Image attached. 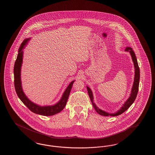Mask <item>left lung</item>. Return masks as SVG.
<instances>
[{"label": "left lung", "instance_id": "1", "mask_svg": "<svg viewBox=\"0 0 155 155\" xmlns=\"http://www.w3.org/2000/svg\"><path fill=\"white\" fill-rule=\"evenodd\" d=\"M126 52H129L130 55L131 56L133 62L134 63V82H133V85L131 88V93H130V97L127 99V100L124 102L123 105L121 107V108L116 112L115 113H108L107 112L104 111L101 109H100L98 107H97V105H96V104L94 103V101H93V93L92 90L91 89L90 87L87 86V92L89 96L90 99L91 100V102L92 103L93 107L94 108V110H96V111L99 114L104 116V117H108V116H112V117H116L119 115L120 114H122V113H124V112L126 111L131 104L134 103V101H135L137 95L138 93V87H139V82H140V68L138 64V62L137 60L136 56L134 54V52L133 51V49L131 47H126V49L124 50Z\"/></svg>", "mask_w": 155, "mask_h": 155}]
</instances>
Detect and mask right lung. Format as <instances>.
I'll list each match as a JSON object with an SVG mask.
<instances>
[{
  "label": "right lung",
  "mask_w": 155,
  "mask_h": 155,
  "mask_svg": "<svg viewBox=\"0 0 155 155\" xmlns=\"http://www.w3.org/2000/svg\"><path fill=\"white\" fill-rule=\"evenodd\" d=\"M30 38H26L21 44L18 50V54L17 59L15 62L14 67V87L19 99L25 104L31 112L44 116H52L62 111L66 105L68 96L70 93L73 84L75 81H73L70 83L68 87L66 89L62 94L61 100L55 104L52 105H45L40 106L31 101L25 95L22 87V82L21 79V66L23 60V50L25 45L29 41Z\"/></svg>",
  "instance_id": "add662e5"
}]
</instances>
